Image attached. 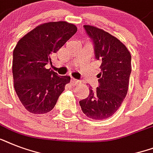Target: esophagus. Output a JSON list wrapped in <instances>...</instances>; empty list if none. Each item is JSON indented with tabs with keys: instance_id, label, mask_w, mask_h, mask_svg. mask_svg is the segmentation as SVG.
Instances as JSON below:
<instances>
[{
	"instance_id": "obj_1",
	"label": "esophagus",
	"mask_w": 153,
	"mask_h": 153,
	"mask_svg": "<svg viewBox=\"0 0 153 153\" xmlns=\"http://www.w3.org/2000/svg\"><path fill=\"white\" fill-rule=\"evenodd\" d=\"M71 82H72V83H73V84H77V83H78V82H79V80H78V79H74V78H72Z\"/></svg>"
}]
</instances>
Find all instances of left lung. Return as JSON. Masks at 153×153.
Masks as SVG:
<instances>
[{"label": "left lung", "mask_w": 153, "mask_h": 153, "mask_svg": "<svg viewBox=\"0 0 153 153\" xmlns=\"http://www.w3.org/2000/svg\"><path fill=\"white\" fill-rule=\"evenodd\" d=\"M94 44L95 59L101 63L98 78L99 86L79 102L84 114L94 120L111 117L121 106L128 88L131 74V55L116 37L98 27L84 25Z\"/></svg>", "instance_id": "1"}]
</instances>
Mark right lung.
Instances as JSON below:
<instances>
[{"label":"right lung","instance_id":"1","mask_svg":"<svg viewBox=\"0 0 153 153\" xmlns=\"http://www.w3.org/2000/svg\"><path fill=\"white\" fill-rule=\"evenodd\" d=\"M77 32L66 21L45 23L37 26L18 41L13 51L14 88L25 108L32 114L48 113L70 82L45 66L51 57Z\"/></svg>","mask_w":153,"mask_h":153}]
</instances>
